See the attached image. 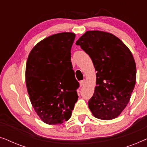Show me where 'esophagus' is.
<instances>
[{"label":"esophagus","mask_w":147,"mask_h":147,"mask_svg":"<svg viewBox=\"0 0 147 147\" xmlns=\"http://www.w3.org/2000/svg\"><path fill=\"white\" fill-rule=\"evenodd\" d=\"M85 80H82V81H80V86H83L84 84H85Z\"/></svg>","instance_id":"obj_1"}]
</instances>
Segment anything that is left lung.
I'll return each instance as SVG.
<instances>
[{"instance_id":"obj_1","label":"left lung","mask_w":147,"mask_h":147,"mask_svg":"<svg viewBox=\"0 0 147 147\" xmlns=\"http://www.w3.org/2000/svg\"><path fill=\"white\" fill-rule=\"evenodd\" d=\"M76 44L89 55L97 71L90 110L99 119L116 118L128 104L136 84L132 53L115 35L100 31H87Z\"/></svg>"}]
</instances>
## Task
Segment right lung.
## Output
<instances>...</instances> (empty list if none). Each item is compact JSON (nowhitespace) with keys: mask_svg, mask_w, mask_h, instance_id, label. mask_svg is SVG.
I'll return each mask as SVG.
<instances>
[{"mask_svg":"<svg viewBox=\"0 0 147 147\" xmlns=\"http://www.w3.org/2000/svg\"><path fill=\"white\" fill-rule=\"evenodd\" d=\"M76 35L60 33L38 43L30 52L25 78L32 106L49 124H59L71 116L80 84L71 61Z\"/></svg>","mask_w":147,"mask_h":147,"instance_id":"obj_1","label":"right lung"}]
</instances>
